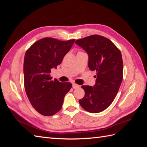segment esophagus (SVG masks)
<instances>
[{
  "label": "esophagus",
  "mask_w": 147,
  "mask_h": 147,
  "mask_svg": "<svg viewBox=\"0 0 147 147\" xmlns=\"http://www.w3.org/2000/svg\"><path fill=\"white\" fill-rule=\"evenodd\" d=\"M80 87V85H77L76 83H73V88L74 89H76V88H78Z\"/></svg>",
  "instance_id": "obj_1"
}]
</instances>
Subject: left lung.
Instances as JSON below:
<instances>
[{
  "label": "left lung",
  "instance_id": "obj_1",
  "mask_svg": "<svg viewBox=\"0 0 147 147\" xmlns=\"http://www.w3.org/2000/svg\"><path fill=\"white\" fill-rule=\"evenodd\" d=\"M75 43L88 54L90 69L96 71L95 85L82 86L85 94L79 102L86 111L98 113L112 104L119 89L123 73L121 53L110 40L97 35Z\"/></svg>",
  "mask_w": 147,
  "mask_h": 147
}]
</instances>
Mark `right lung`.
<instances>
[{"label": "right lung", "mask_w": 147, "mask_h": 147, "mask_svg": "<svg viewBox=\"0 0 147 147\" xmlns=\"http://www.w3.org/2000/svg\"><path fill=\"white\" fill-rule=\"evenodd\" d=\"M74 41L44 38L34 43L26 52L24 88L31 104L43 115L51 116L60 111L65 94L71 88V83L52 81L50 73L61 63Z\"/></svg>", "instance_id": "right-lung-1"}]
</instances>
